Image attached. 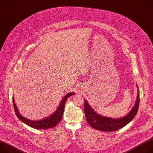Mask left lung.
Masks as SVG:
<instances>
[{
    "instance_id": "1",
    "label": "left lung",
    "mask_w": 153,
    "mask_h": 153,
    "mask_svg": "<svg viewBox=\"0 0 153 153\" xmlns=\"http://www.w3.org/2000/svg\"><path fill=\"white\" fill-rule=\"evenodd\" d=\"M137 88V100L129 112L123 117L113 118L102 116L92 108L88 102L84 101V112L87 123L93 128L104 132H111L117 131L129 123L136 115L140 102L139 88L136 84Z\"/></svg>"
}]
</instances>
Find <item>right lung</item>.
<instances>
[{
	"label": "right lung",
	"instance_id": "add662e5",
	"mask_svg": "<svg viewBox=\"0 0 153 153\" xmlns=\"http://www.w3.org/2000/svg\"><path fill=\"white\" fill-rule=\"evenodd\" d=\"M75 94L74 92H70L67 93L66 95L63 96V98L61 100L60 104L57 108L55 110V112L51 114L50 115L44 118L43 119H41L39 120H31L29 119H27L24 117H22L20 114L18 107L15 104V99L13 96V102L14 105V108H15V114L18 118L24 123L28 125L29 126L33 128L36 129H50L56 126L57 125L60 123L62 120L63 112H64V108L65 105L66 100L69 97H70L72 95Z\"/></svg>",
	"mask_w": 153,
	"mask_h": 153
}]
</instances>
